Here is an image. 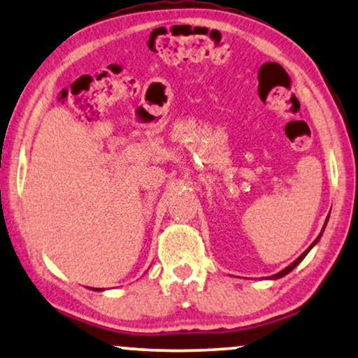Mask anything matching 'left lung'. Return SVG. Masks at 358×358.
I'll list each match as a JSON object with an SVG mask.
<instances>
[{"label":"left lung","mask_w":358,"mask_h":358,"mask_svg":"<svg viewBox=\"0 0 358 358\" xmlns=\"http://www.w3.org/2000/svg\"><path fill=\"white\" fill-rule=\"evenodd\" d=\"M327 221H329V216H327V219H326V224H327ZM326 224H324V227H326ZM324 227H322L321 234H319V236H317V239H316V241H314L311 245H309V249H306V250H304V252H303V254H301V255H299V257H298V259L293 262V264H289V265L287 266V268H283L282 271H278V273L271 275V276H270V280H278V278H282V276H285V275H288V273H289V271H292V270L294 268V266H296V265H299V262H301V260L304 259V257H306V255H308V252H309V250H311V249H313V247L317 244V241H319V239H321V236H322V232H324Z\"/></svg>","instance_id":"left-lung-1"}]
</instances>
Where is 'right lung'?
I'll return each instance as SVG.
<instances>
[{"label": "right lung", "instance_id": "obj_1", "mask_svg": "<svg viewBox=\"0 0 358 358\" xmlns=\"http://www.w3.org/2000/svg\"><path fill=\"white\" fill-rule=\"evenodd\" d=\"M94 292H101V289H99V288H98V289H94Z\"/></svg>", "mask_w": 358, "mask_h": 358}]
</instances>
